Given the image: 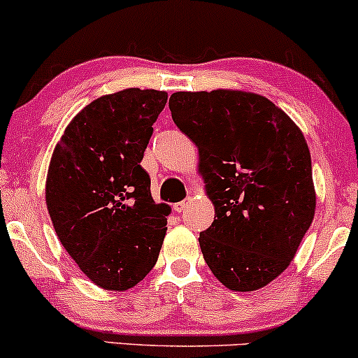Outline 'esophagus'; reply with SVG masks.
<instances>
[{"label": "esophagus", "instance_id": "obj_1", "mask_svg": "<svg viewBox=\"0 0 358 358\" xmlns=\"http://www.w3.org/2000/svg\"><path fill=\"white\" fill-rule=\"evenodd\" d=\"M187 204H189V199H184V201H179V203H176L172 208H174L176 213H182L184 210H186Z\"/></svg>", "mask_w": 358, "mask_h": 358}]
</instances>
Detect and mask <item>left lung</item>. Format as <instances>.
<instances>
[{"label":"left lung","mask_w":358,"mask_h":358,"mask_svg":"<svg viewBox=\"0 0 358 358\" xmlns=\"http://www.w3.org/2000/svg\"><path fill=\"white\" fill-rule=\"evenodd\" d=\"M172 120L199 150L215 222L199 233L208 267L231 291L286 271L315 218L311 155L282 110L254 92H174Z\"/></svg>","instance_id":"1"}]
</instances>
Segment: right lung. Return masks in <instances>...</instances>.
<instances>
[{"label": "right lung", "mask_w": 358, "mask_h": 358, "mask_svg": "<svg viewBox=\"0 0 358 358\" xmlns=\"http://www.w3.org/2000/svg\"><path fill=\"white\" fill-rule=\"evenodd\" d=\"M167 92L131 90L87 104L67 125L47 174L60 243L96 286L127 291L157 262L169 206L140 166Z\"/></svg>", "instance_id": "right-lung-1"}]
</instances>
